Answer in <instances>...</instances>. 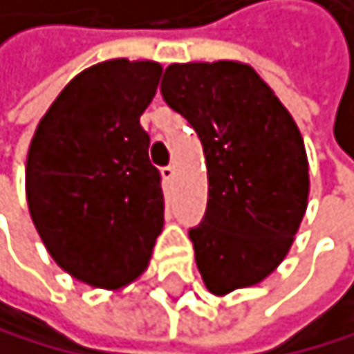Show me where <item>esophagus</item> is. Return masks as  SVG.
<instances>
[{"label":"esophagus","instance_id":"1","mask_svg":"<svg viewBox=\"0 0 354 354\" xmlns=\"http://www.w3.org/2000/svg\"><path fill=\"white\" fill-rule=\"evenodd\" d=\"M162 177H164V181H168V184H170V181H173V177H175V166L173 164L164 166L162 168Z\"/></svg>","mask_w":354,"mask_h":354}]
</instances>
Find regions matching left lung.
Instances as JSON below:
<instances>
[{
    "label": "left lung",
    "instance_id": "left-lung-1",
    "mask_svg": "<svg viewBox=\"0 0 354 354\" xmlns=\"http://www.w3.org/2000/svg\"><path fill=\"white\" fill-rule=\"evenodd\" d=\"M162 96L201 140L207 207L190 227L205 287H252L287 256L308 199V162L291 113L250 65L173 63Z\"/></svg>",
    "mask_w": 354,
    "mask_h": 354
}]
</instances>
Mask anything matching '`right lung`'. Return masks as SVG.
Returning <instances> with one entry per match:
<instances>
[{"mask_svg":"<svg viewBox=\"0 0 354 354\" xmlns=\"http://www.w3.org/2000/svg\"><path fill=\"white\" fill-rule=\"evenodd\" d=\"M162 65L113 59L80 72L39 122L26 197L43 245L91 287L120 289L151 261L164 227L162 175L140 115Z\"/></svg>","mask_w":354,"mask_h":354,"instance_id":"right-lung-1","label":"right lung"}]
</instances>
